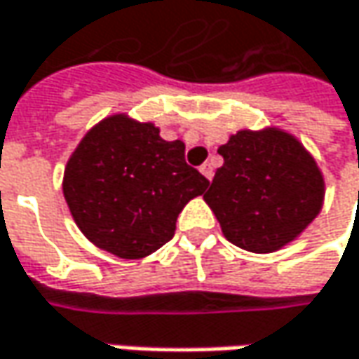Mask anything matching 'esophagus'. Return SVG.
<instances>
[{
  "label": "esophagus",
  "mask_w": 359,
  "mask_h": 359,
  "mask_svg": "<svg viewBox=\"0 0 359 359\" xmlns=\"http://www.w3.org/2000/svg\"><path fill=\"white\" fill-rule=\"evenodd\" d=\"M201 172L205 175V179L212 180V177H215V168H212V163L203 164V166H201Z\"/></svg>",
  "instance_id": "34e87169"
}]
</instances>
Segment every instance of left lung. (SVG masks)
<instances>
[{
    "label": "left lung",
    "instance_id": "1",
    "mask_svg": "<svg viewBox=\"0 0 359 359\" xmlns=\"http://www.w3.org/2000/svg\"><path fill=\"white\" fill-rule=\"evenodd\" d=\"M217 152L225 163L205 201L233 245L273 253L320 215L323 177L295 136L277 128L241 130Z\"/></svg>",
    "mask_w": 359,
    "mask_h": 359
}]
</instances>
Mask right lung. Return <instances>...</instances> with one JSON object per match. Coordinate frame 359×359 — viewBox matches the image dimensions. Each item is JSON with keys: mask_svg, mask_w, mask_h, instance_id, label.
<instances>
[{"mask_svg": "<svg viewBox=\"0 0 359 359\" xmlns=\"http://www.w3.org/2000/svg\"><path fill=\"white\" fill-rule=\"evenodd\" d=\"M64 196L90 241L122 259H142L170 241L184 205L209 187L150 122L102 120L80 140L64 170Z\"/></svg>", "mask_w": 359, "mask_h": 359, "instance_id": "right-lung-1", "label": "right lung"}]
</instances>
